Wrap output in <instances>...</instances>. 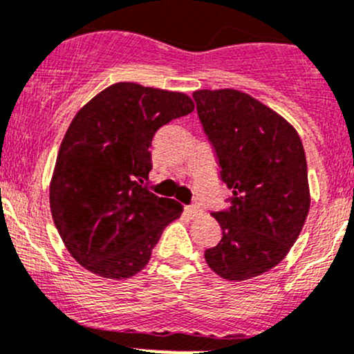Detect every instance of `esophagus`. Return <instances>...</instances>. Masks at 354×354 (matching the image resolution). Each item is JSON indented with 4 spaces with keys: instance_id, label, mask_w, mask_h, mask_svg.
I'll list each match as a JSON object with an SVG mask.
<instances>
[{
    "instance_id": "1",
    "label": "esophagus",
    "mask_w": 354,
    "mask_h": 354,
    "mask_svg": "<svg viewBox=\"0 0 354 354\" xmlns=\"http://www.w3.org/2000/svg\"><path fill=\"white\" fill-rule=\"evenodd\" d=\"M185 214H187L189 218H195L202 214V210H200L198 205H188V207H185Z\"/></svg>"
}]
</instances>
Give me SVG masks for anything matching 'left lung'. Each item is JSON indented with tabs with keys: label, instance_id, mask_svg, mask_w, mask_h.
<instances>
[{
	"label": "left lung",
	"instance_id": "left-lung-1",
	"mask_svg": "<svg viewBox=\"0 0 354 354\" xmlns=\"http://www.w3.org/2000/svg\"><path fill=\"white\" fill-rule=\"evenodd\" d=\"M217 154L229 207L214 212L222 239L207 265L225 280L266 273L295 244L310 207L307 159L297 130L283 117L237 89L193 93Z\"/></svg>",
	"mask_w": 354,
	"mask_h": 354
}]
</instances>
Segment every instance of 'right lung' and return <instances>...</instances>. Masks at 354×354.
I'll list each match as a JSON object with an SVG mask.
<instances>
[{
  "label": "right lung",
  "mask_w": 354,
  "mask_h": 354,
  "mask_svg": "<svg viewBox=\"0 0 354 354\" xmlns=\"http://www.w3.org/2000/svg\"><path fill=\"white\" fill-rule=\"evenodd\" d=\"M193 109L185 93L117 83L73 118L52 174L50 212L71 256L91 273L111 280L139 273L181 215V203L144 181L154 133Z\"/></svg>",
  "instance_id": "1"
}]
</instances>
